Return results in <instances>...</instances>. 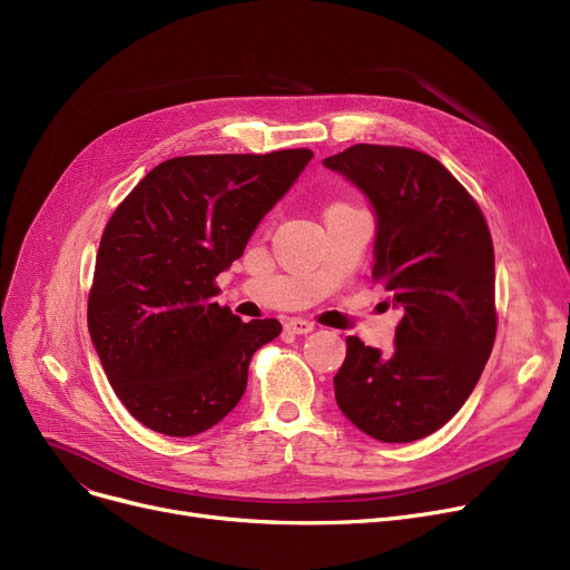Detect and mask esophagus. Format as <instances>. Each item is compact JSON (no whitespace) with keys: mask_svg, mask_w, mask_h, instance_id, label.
Masks as SVG:
<instances>
[{"mask_svg":"<svg viewBox=\"0 0 570 570\" xmlns=\"http://www.w3.org/2000/svg\"><path fill=\"white\" fill-rule=\"evenodd\" d=\"M286 331L293 333V335H307V333L314 331V325L309 321H303V318H288Z\"/></svg>","mask_w":570,"mask_h":570,"instance_id":"esophagus-1","label":"esophagus"}]
</instances>
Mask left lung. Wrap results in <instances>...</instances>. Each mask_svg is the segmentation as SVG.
<instances>
[{
  "label": "left lung",
  "mask_w": 570,
  "mask_h": 570,
  "mask_svg": "<svg viewBox=\"0 0 570 570\" xmlns=\"http://www.w3.org/2000/svg\"><path fill=\"white\" fill-rule=\"evenodd\" d=\"M323 166L370 198L372 277L402 309L393 353L346 337L337 406L379 441L423 439L462 409L494 346L490 228L451 170L417 149L361 142Z\"/></svg>",
  "instance_id": "8db88e82"
}]
</instances>
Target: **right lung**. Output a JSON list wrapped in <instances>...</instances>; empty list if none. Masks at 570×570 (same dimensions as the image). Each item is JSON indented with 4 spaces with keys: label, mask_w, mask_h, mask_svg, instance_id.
<instances>
[{
    "label": "right lung",
    "mask_w": 570,
    "mask_h": 570,
    "mask_svg": "<svg viewBox=\"0 0 570 570\" xmlns=\"http://www.w3.org/2000/svg\"><path fill=\"white\" fill-rule=\"evenodd\" d=\"M312 157L305 147L175 157L117 205L101 235L87 327L115 395L145 428L194 436L245 395L252 355L282 323H243L215 303V279Z\"/></svg>",
    "instance_id": "obj_1"
}]
</instances>
